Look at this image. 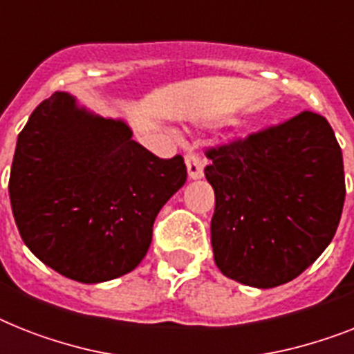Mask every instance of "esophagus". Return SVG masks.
<instances>
[{"label": "esophagus", "mask_w": 354, "mask_h": 354, "mask_svg": "<svg viewBox=\"0 0 354 354\" xmlns=\"http://www.w3.org/2000/svg\"><path fill=\"white\" fill-rule=\"evenodd\" d=\"M186 168H188V177L192 180L203 179L204 177V162L197 153H188L186 156Z\"/></svg>", "instance_id": "34e87169"}]
</instances>
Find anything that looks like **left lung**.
<instances>
[{
    "label": "left lung",
    "mask_w": 354,
    "mask_h": 354,
    "mask_svg": "<svg viewBox=\"0 0 354 354\" xmlns=\"http://www.w3.org/2000/svg\"><path fill=\"white\" fill-rule=\"evenodd\" d=\"M206 157L213 259L223 275L277 288L322 255L346 201L342 150L328 119L302 112Z\"/></svg>",
    "instance_id": "8db88e82"
}]
</instances>
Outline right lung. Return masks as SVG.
Returning <instances> with one entry per match:
<instances>
[{
  "instance_id": "1",
  "label": "right lung",
  "mask_w": 354,
  "mask_h": 354,
  "mask_svg": "<svg viewBox=\"0 0 354 354\" xmlns=\"http://www.w3.org/2000/svg\"><path fill=\"white\" fill-rule=\"evenodd\" d=\"M124 119L55 92L17 136L8 195L25 246L66 279L99 284L133 271L157 213L186 183L180 156L159 159Z\"/></svg>"
}]
</instances>
